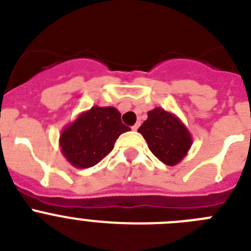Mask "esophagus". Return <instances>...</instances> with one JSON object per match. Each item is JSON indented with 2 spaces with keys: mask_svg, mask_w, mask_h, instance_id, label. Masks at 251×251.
Returning a JSON list of instances; mask_svg holds the SVG:
<instances>
[{
  "mask_svg": "<svg viewBox=\"0 0 251 251\" xmlns=\"http://www.w3.org/2000/svg\"><path fill=\"white\" fill-rule=\"evenodd\" d=\"M139 126H140V123H136L134 126H132V130L137 131V128H139Z\"/></svg>",
  "mask_w": 251,
  "mask_h": 251,
  "instance_id": "esophagus-1",
  "label": "esophagus"
}]
</instances>
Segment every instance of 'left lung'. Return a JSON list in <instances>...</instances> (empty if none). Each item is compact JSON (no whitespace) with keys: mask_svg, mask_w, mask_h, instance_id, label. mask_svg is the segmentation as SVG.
<instances>
[{"mask_svg":"<svg viewBox=\"0 0 251 251\" xmlns=\"http://www.w3.org/2000/svg\"><path fill=\"white\" fill-rule=\"evenodd\" d=\"M137 131L146 140L151 152L169 166L179 164L193 145L190 131L182 121L160 107L148 112V120Z\"/></svg>","mask_w":251,"mask_h":251,"instance_id":"obj_1","label":"left lung"}]
</instances>
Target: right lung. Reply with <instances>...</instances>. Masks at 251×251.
<instances>
[{"mask_svg": "<svg viewBox=\"0 0 251 251\" xmlns=\"http://www.w3.org/2000/svg\"><path fill=\"white\" fill-rule=\"evenodd\" d=\"M130 127L121 123V114L112 106H92L81 112L60 135L61 152L77 169L91 168L114 149L115 141Z\"/></svg>", "mask_w": 251, "mask_h": 251, "instance_id": "1", "label": "right lung"}]
</instances>
